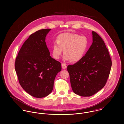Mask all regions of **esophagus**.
Returning a JSON list of instances; mask_svg holds the SVG:
<instances>
[{"instance_id": "1", "label": "esophagus", "mask_w": 124, "mask_h": 124, "mask_svg": "<svg viewBox=\"0 0 124 124\" xmlns=\"http://www.w3.org/2000/svg\"><path fill=\"white\" fill-rule=\"evenodd\" d=\"M62 68L63 69H65L67 68V65L65 63H62Z\"/></svg>"}]
</instances>
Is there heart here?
<instances>
[{"mask_svg":"<svg viewBox=\"0 0 124 124\" xmlns=\"http://www.w3.org/2000/svg\"><path fill=\"white\" fill-rule=\"evenodd\" d=\"M89 45L88 39L76 33L65 32L57 36L52 46V55L58 59L63 52V60L76 62L80 61L86 53Z\"/></svg>","mask_w":124,"mask_h":124,"instance_id":"obj_1","label":"heart"}]
</instances>
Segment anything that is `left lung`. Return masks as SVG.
<instances>
[{"instance_id": "8db88e82", "label": "left lung", "mask_w": 124, "mask_h": 124, "mask_svg": "<svg viewBox=\"0 0 124 124\" xmlns=\"http://www.w3.org/2000/svg\"><path fill=\"white\" fill-rule=\"evenodd\" d=\"M93 43L80 61L67 68L73 92L81 96H90L106 84L112 61L106 44L95 31H92Z\"/></svg>"}]
</instances>
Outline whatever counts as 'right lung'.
Listing matches in <instances>:
<instances>
[{"label":"right lung","mask_w":124,"mask_h":124,"mask_svg":"<svg viewBox=\"0 0 124 124\" xmlns=\"http://www.w3.org/2000/svg\"><path fill=\"white\" fill-rule=\"evenodd\" d=\"M51 30L42 29L31 34L20 48L15 62L18 82L31 95L42 98L53 91L61 63L50 56L45 37Z\"/></svg>","instance_id":"1"}]
</instances>
